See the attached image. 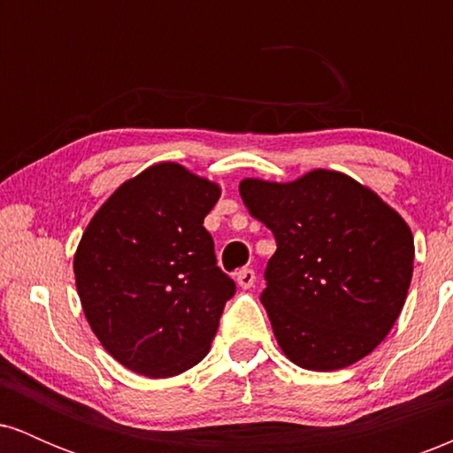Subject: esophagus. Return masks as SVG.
<instances>
[{
  "label": "esophagus",
  "mask_w": 453,
  "mask_h": 453,
  "mask_svg": "<svg viewBox=\"0 0 453 453\" xmlns=\"http://www.w3.org/2000/svg\"><path fill=\"white\" fill-rule=\"evenodd\" d=\"M236 283L241 285L242 289L253 288V283H256V273H253L251 268H241L236 273Z\"/></svg>",
  "instance_id": "34e87169"
}]
</instances>
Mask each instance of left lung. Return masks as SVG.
<instances>
[{
	"label": "left lung",
	"instance_id": "obj_1",
	"mask_svg": "<svg viewBox=\"0 0 453 453\" xmlns=\"http://www.w3.org/2000/svg\"><path fill=\"white\" fill-rule=\"evenodd\" d=\"M238 189L277 241L262 304L285 356L319 372L368 356L398 319L413 277L403 217L334 170L292 183L244 179Z\"/></svg>",
	"mask_w": 453,
	"mask_h": 453
}]
</instances>
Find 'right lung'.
I'll list each match as a JSON object with an SVG mask.
<instances>
[{
  "mask_svg": "<svg viewBox=\"0 0 453 453\" xmlns=\"http://www.w3.org/2000/svg\"><path fill=\"white\" fill-rule=\"evenodd\" d=\"M221 187L164 161L119 187L93 215L74 256L93 334L138 375L165 379L211 349L236 285L217 266L204 217Z\"/></svg>",
  "mask_w": 453,
  "mask_h": 453,
  "instance_id": "add662e5",
  "label": "right lung"
}]
</instances>
